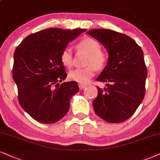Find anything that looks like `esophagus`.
Here are the masks:
<instances>
[{
  "label": "esophagus",
  "mask_w": 160,
  "mask_h": 160,
  "mask_svg": "<svg viewBox=\"0 0 160 160\" xmlns=\"http://www.w3.org/2000/svg\"><path fill=\"white\" fill-rule=\"evenodd\" d=\"M78 86H79V88L81 90H84V88H86V85H84V84H78Z\"/></svg>",
  "instance_id": "1"
}]
</instances>
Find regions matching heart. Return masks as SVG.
<instances>
[{"instance_id": "b5f03b06", "label": "heart", "mask_w": 160, "mask_h": 160, "mask_svg": "<svg viewBox=\"0 0 160 160\" xmlns=\"http://www.w3.org/2000/svg\"><path fill=\"white\" fill-rule=\"evenodd\" d=\"M77 48L81 52L88 54L85 61L87 67L71 70L68 73V78L73 82L85 84L94 76L96 68L101 70L105 67L108 57L101 50L99 42L92 38H84L77 45ZM72 57L71 49L66 47L61 54V62L64 67L70 68L72 65Z\"/></svg>"}]
</instances>
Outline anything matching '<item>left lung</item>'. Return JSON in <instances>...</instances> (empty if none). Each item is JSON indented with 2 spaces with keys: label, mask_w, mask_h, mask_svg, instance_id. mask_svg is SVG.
<instances>
[{
  "label": "left lung",
  "mask_w": 160,
  "mask_h": 160,
  "mask_svg": "<svg viewBox=\"0 0 160 160\" xmlns=\"http://www.w3.org/2000/svg\"><path fill=\"white\" fill-rule=\"evenodd\" d=\"M105 47L107 65L97 78L107 88H98L92 106L95 113L110 123L129 119L142 102L148 71L142 50L127 35L105 29L87 32Z\"/></svg>",
  "instance_id": "1"
}]
</instances>
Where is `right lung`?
<instances>
[{"label": "right lung", "instance_id": "1", "mask_svg": "<svg viewBox=\"0 0 160 160\" xmlns=\"http://www.w3.org/2000/svg\"><path fill=\"white\" fill-rule=\"evenodd\" d=\"M85 29L50 28L28 35L14 52L13 80L21 108L37 122L56 123L66 115L76 82H63L68 75L61 54ZM55 88H54V87Z\"/></svg>", "mask_w": 160, "mask_h": 160}]
</instances>
